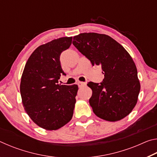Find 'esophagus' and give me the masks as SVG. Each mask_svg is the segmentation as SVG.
Returning a JSON list of instances; mask_svg holds the SVG:
<instances>
[{
	"instance_id": "1",
	"label": "esophagus",
	"mask_w": 157,
	"mask_h": 157,
	"mask_svg": "<svg viewBox=\"0 0 157 157\" xmlns=\"http://www.w3.org/2000/svg\"><path fill=\"white\" fill-rule=\"evenodd\" d=\"M77 84L78 85L79 87H80L82 86H83V85L85 84V82H77Z\"/></svg>"
}]
</instances>
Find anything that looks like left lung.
<instances>
[{
  "instance_id": "left-lung-1",
  "label": "left lung",
  "mask_w": 157,
  "mask_h": 157,
  "mask_svg": "<svg viewBox=\"0 0 157 157\" xmlns=\"http://www.w3.org/2000/svg\"><path fill=\"white\" fill-rule=\"evenodd\" d=\"M73 44L93 66H101L105 75L100 84H87L93 91L89 103L94 113L111 122L127 116L136 105L140 89L136 66L129 53L102 34H79L73 37Z\"/></svg>"
}]
</instances>
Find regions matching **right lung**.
<instances>
[{"instance_id":"obj_1","label":"right lung","mask_w":157,"mask_h":157,"mask_svg":"<svg viewBox=\"0 0 157 157\" xmlns=\"http://www.w3.org/2000/svg\"><path fill=\"white\" fill-rule=\"evenodd\" d=\"M73 37H62L39 46L32 53L21 77L23 105L34 123L46 130H56L71 120L78 85H61L65 75L60 55L72 44Z\"/></svg>"}]
</instances>
